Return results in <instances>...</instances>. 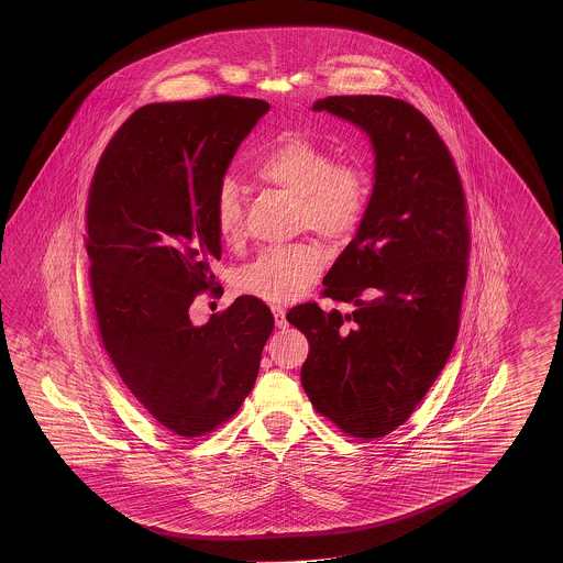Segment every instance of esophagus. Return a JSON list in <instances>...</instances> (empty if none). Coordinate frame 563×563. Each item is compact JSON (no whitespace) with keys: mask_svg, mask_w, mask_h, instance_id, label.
<instances>
[{"mask_svg":"<svg viewBox=\"0 0 563 563\" xmlns=\"http://www.w3.org/2000/svg\"><path fill=\"white\" fill-rule=\"evenodd\" d=\"M272 311H274V316H276V325L277 328H286V310H284V306H272Z\"/></svg>","mask_w":563,"mask_h":563,"instance_id":"obj_1","label":"esophagus"}]
</instances>
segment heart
Instances as JSON below:
<instances>
[{
    "mask_svg": "<svg viewBox=\"0 0 563 563\" xmlns=\"http://www.w3.org/2000/svg\"><path fill=\"white\" fill-rule=\"evenodd\" d=\"M252 175L265 187L298 199L296 225L328 241H344L360 228L371 201V177L350 161H334L325 144L289 132L269 144L253 163ZM213 221L219 238L238 245L245 235L241 192L231 180L219 185L213 199ZM325 257L313 241L262 253L241 269L238 287L265 301H291L308 291L322 274Z\"/></svg>",
    "mask_w": 563,
    "mask_h": 563,
    "instance_id": "heart-1",
    "label": "heart"
}]
</instances>
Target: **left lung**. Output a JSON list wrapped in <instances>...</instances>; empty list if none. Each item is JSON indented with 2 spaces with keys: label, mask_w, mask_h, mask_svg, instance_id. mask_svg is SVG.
<instances>
[{
  "label": "left lung",
  "mask_w": 563,
  "mask_h": 563,
  "mask_svg": "<svg viewBox=\"0 0 563 563\" xmlns=\"http://www.w3.org/2000/svg\"><path fill=\"white\" fill-rule=\"evenodd\" d=\"M371 134L376 183L356 238L323 277L322 298L287 311L308 338L301 384L347 437L376 441L407 422L455 346L467 284V201L431 120L393 96L313 104Z\"/></svg>",
  "instance_id": "8db88e82"
}]
</instances>
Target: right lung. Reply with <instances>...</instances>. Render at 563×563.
Wrapping results in <instances>:
<instances>
[{"mask_svg":"<svg viewBox=\"0 0 563 563\" xmlns=\"http://www.w3.org/2000/svg\"><path fill=\"white\" fill-rule=\"evenodd\" d=\"M265 100L209 96L134 110L96 165L86 252L108 358L139 405L179 437L217 431L252 393L274 313L240 296L205 325L195 298L217 286L213 199Z\"/></svg>","mask_w":563,"mask_h":563,"instance_id":"right-lung-1","label":"right lung"}]
</instances>
